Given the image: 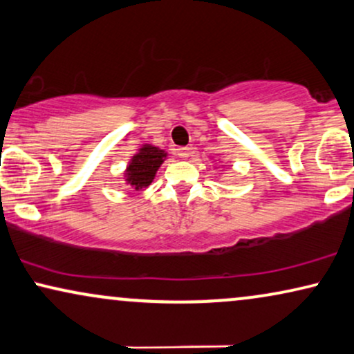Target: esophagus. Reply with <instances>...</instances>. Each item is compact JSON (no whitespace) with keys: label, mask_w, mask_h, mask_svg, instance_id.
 Listing matches in <instances>:
<instances>
[{"label":"esophagus","mask_w":354,"mask_h":354,"mask_svg":"<svg viewBox=\"0 0 354 354\" xmlns=\"http://www.w3.org/2000/svg\"><path fill=\"white\" fill-rule=\"evenodd\" d=\"M190 154H192V148H188V146H182V148H177V156L180 159L190 158Z\"/></svg>","instance_id":"obj_1"}]
</instances>
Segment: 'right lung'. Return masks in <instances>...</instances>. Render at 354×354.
<instances>
[{"label": "right lung", "mask_w": 354, "mask_h": 354, "mask_svg": "<svg viewBox=\"0 0 354 354\" xmlns=\"http://www.w3.org/2000/svg\"><path fill=\"white\" fill-rule=\"evenodd\" d=\"M166 159L167 151L149 143L141 145L128 160L125 171H123V180L136 192L148 188Z\"/></svg>", "instance_id": "1"}]
</instances>
